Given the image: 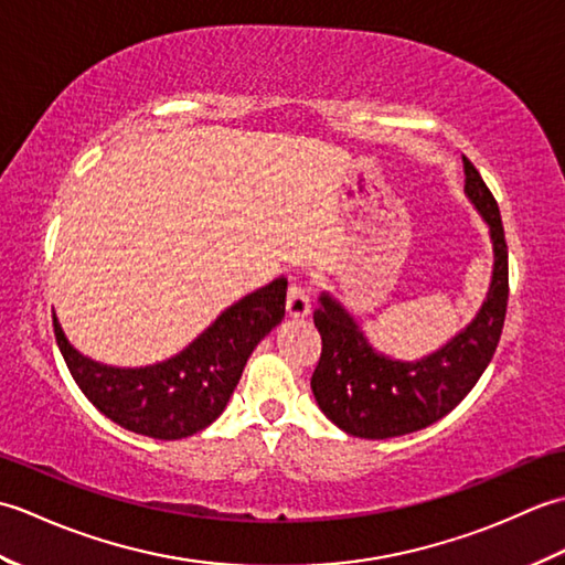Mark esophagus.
<instances>
[{
    "mask_svg": "<svg viewBox=\"0 0 565 565\" xmlns=\"http://www.w3.org/2000/svg\"><path fill=\"white\" fill-rule=\"evenodd\" d=\"M286 313L291 318H306L310 313V296L303 284L294 281L289 286V294H286Z\"/></svg>",
    "mask_w": 565,
    "mask_h": 565,
    "instance_id": "34e87169",
    "label": "esophagus"
}]
</instances>
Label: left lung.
I'll return each instance as SVG.
<instances>
[{
    "instance_id": "1",
    "label": "left lung",
    "mask_w": 565,
    "mask_h": 565,
    "mask_svg": "<svg viewBox=\"0 0 565 565\" xmlns=\"http://www.w3.org/2000/svg\"><path fill=\"white\" fill-rule=\"evenodd\" d=\"M463 174L466 196L486 218L495 252L493 281L471 326L435 354L398 362L376 352L330 294L320 296L313 320L322 352L310 388L320 411L347 435L388 439L437 423L466 398L498 350L510 296L505 231L495 196L468 158Z\"/></svg>"
}]
</instances>
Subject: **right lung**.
I'll return each mask as SVG.
<instances>
[{
    "instance_id": "1",
    "label": "right lung",
    "mask_w": 565,
    "mask_h": 565,
    "mask_svg": "<svg viewBox=\"0 0 565 565\" xmlns=\"http://www.w3.org/2000/svg\"><path fill=\"white\" fill-rule=\"evenodd\" d=\"M286 279L279 276L239 298L186 350L167 362L118 369L82 356L53 316L55 340L87 401L116 425L152 439H182L209 427L237 386L252 350L284 318Z\"/></svg>"
}]
</instances>
